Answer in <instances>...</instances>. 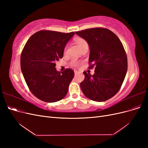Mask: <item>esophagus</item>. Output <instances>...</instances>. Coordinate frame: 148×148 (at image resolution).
<instances>
[{
	"label": "esophagus",
	"mask_w": 148,
	"mask_h": 148,
	"mask_svg": "<svg viewBox=\"0 0 148 148\" xmlns=\"http://www.w3.org/2000/svg\"><path fill=\"white\" fill-rule=\"evenodd\" d=\"M78 73H79V72H78V71H76V70H75V75H77Z\"/></svg>",
	"instance_id": "esophagus-1"
}]
</instances>
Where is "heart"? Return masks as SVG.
Returning <instances> with one entry per match:
<instances>
[{
  "mask_svg": "<svg viewBox=\"0 0 148 148\" xmlns=\"http://www.w3.org/2000/svg\"><path fill=\"white\" fill-rule=\"evenodd\" d=\"M75 42L77 44V45L79 46V47L83 49L84 47H88V43L86 42V41L85 39H84L82 38H75ZM79 65V62L76 60H73L71 62V65L73 66H77Z\"/></svg>",
  "mask_w": 148,
  "mask_h": 148,
  "instance_id": "heart-1",
  "label": "heart"
}]
</instances>
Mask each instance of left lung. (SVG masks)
Returning a JSON list of instances; mask_svg holds the SVG:
<instances>
[{
  "instance_id": "8db88e82",
  "label": "left lung",
  "mask_w": 148,
  "mask_h": 148,
  "mask_svg": "<svg viewBox=\"0 0 148 148\" xmlns=\"http://www.w3.org/2000/svg\"><path fill=\"white\" fill-rule=\"evenodd\" d=\"M90 48L89 69L95 66L93 75L84 71L80 86L89 99L102 102L118 92L126 75L128 62L122 43L112 31L94 28L77 31Z\"/></svg>"
}]
</instances>
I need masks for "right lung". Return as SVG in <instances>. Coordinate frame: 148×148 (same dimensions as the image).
Masks as SVG:
<instances>
[{"label":"right lung","instance_id":"add662e5","mask_svg":"<svg viewBox=\"0 0 148 148\" xmlns=\"http://www.w3.org/2000/svg\"><path fill=\"white\" fill-rule=\"evenodd\" d=\"M75 34L41 30L33 34L22 51L20 65L30 91L39 99L55 102L66 95L74 71L56 70V62L63 57L66 43Z\"/></svg>","mask_w":148,"mask_h":148}]
</instances>
